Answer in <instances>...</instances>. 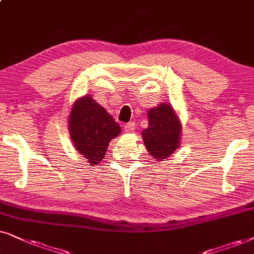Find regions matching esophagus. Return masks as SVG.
I'll list each match as a JSON object with an SVG mask.
<instances>
[{
  "mask_svg": "<svg viewBox=\"0 0 254 254\" xmlns=\"http://www.w3.org/2000/svg\"><path fill=\"white\" fill-rule=\"evenodd\" d=\"M124 129L127 132H134V130H136V123L134 122H130V123L125 124Z\"/></svg>",
  "mask_w": 254,
  "mask_h": 254,
  "instance_id": "34e87169",
  "label": "esophagus"
}]
</instances>
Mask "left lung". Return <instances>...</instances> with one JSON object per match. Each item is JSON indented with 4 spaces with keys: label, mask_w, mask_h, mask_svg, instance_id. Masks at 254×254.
<instances>
[{
    "label": "left lung",
    "mask_w": 254,
    "mask_h": 254,
    "mask_svg": "<svg viewBox=\"0 0 254 254\" xmlns=\"http://www.w3.org/2000/svg\"><path fill=\"white\" fill-rule=\"evenodd\" d=\"M148 127L141 131L146 150L158 161L170 157L180 145L182 125L171 104L161 103L147 111Z\"/></svg>",
    "instance_id": "1"
}]
</instances>
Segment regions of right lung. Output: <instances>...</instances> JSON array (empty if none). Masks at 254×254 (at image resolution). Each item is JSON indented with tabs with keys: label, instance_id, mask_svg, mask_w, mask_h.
Instances as JSON below:
<instances>
[{
	"label": "right lung",
	"instance_id": "add662e5",
	"mask_svg": "<svg viewBox=\"0 0 254 254\" xmlns=\"http://www.w3.org/2000/svg\"><path fill=\"white\" fill-rule=\"evenodd\" d=\"M68 130L76 151L95 166L106 157L110 140L120 134L121 127L102 106L86 95L74 102Z\"/></svg>",
	"mask_w": 254,
	"mask_h": 254
}]
</instances>
